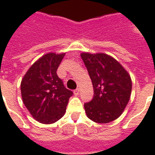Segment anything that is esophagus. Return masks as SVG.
Segmentation results:
<instances>
[{"mask_svg": "<svg viewBox=\"0 0 155 155\" xmlns=\"http://www.w3.org/2000/svg\"><path fill=\"white\" fill-rule=\"evenodd\" d=\"M74 95H79L80 94V89H76V90H74Z\"/></svg>", "mask_w": 155, "mask_h": 155, "instance_id": "esophagus-1", "label": "esophagus"}]
</instances>
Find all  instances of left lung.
Here are the masks:
<instances>
[{
  "instance_id": "8db88e82",
  "label": "left lung",
  "mask_w": 155,
  "mask_h": 155,
  "mask_svg": "<svg viewBox=\"0 0 155 155\" xmlns=\"http://www.w3.org/2000/svg\"><path fill=\"white\" fill-rule=\"evenodd\" d=\"M81 56L94 89L92 100L84 104L86 115L96 123H110L120 116L130 101V76L108 54L82 53Z\"/></svg>"
}]
</instances>
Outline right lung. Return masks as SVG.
Masks as SVG:
<instances>
[{"mask_svg": "<svg viewBox=\"0 0 155 155\" xmlns=\"http://www.w3.org/2000/svg\"><path fill=\"white\" fill-rule=\"evenodd\" d=\"M64 56V54H45L32 64L21 81L23 103L41 123L52 124L60 120L73 95L56 74Z\"/></svg>", "mask_w": 155, "mask_h": 155, "instance_id": "add662e5", "label": "right lung"}]
</instances>
